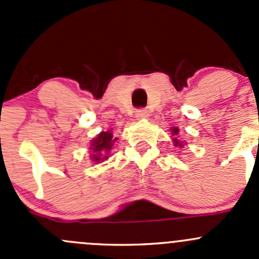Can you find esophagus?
<instances>
[{
  "mask_svg": "<svg viewBox=\"0 0 259 259\" xmlns=\"http://www.w3.org/2000/svg\"><path fill=\"white\" fill-rule=\"evenodd\" d=\"M135 115H137V119H146L149 116V113L145 109H139V110H137Z\"/></svg>",
  "mask_w": 259,
  "mask_h": 259,
  "instance_id": "1",
  "label": "esophagus"
}]
</instances>
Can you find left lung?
I'll use <instances>...</instances> for the list:
<instances>
[{
  "mask_svg": "<svg viewBox=\"0 0 259 259\" xmlns=\"http://www.w3.org/2000/svg\"><path fill=\"white\" fill-rule=\"evenodd\" d=\"M170 132H171V134H173V144H174V146H178V148L182 149L183 146H184V143L180 142V140L178 139L179 129L177 126H173V127H170Z\"/></svg>",
  "mask_w": 259,
  "mask_h": 259,
  "instance_id": "1",
  "label": "left lung"
}]
</instances>
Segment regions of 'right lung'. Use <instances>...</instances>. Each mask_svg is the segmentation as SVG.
Segmentation results:
<instances>
[{"label":"right lung","mask_w":259,"mask_h":259,"mask_svg":"<svg viewBox=\"0 0 259 259\" xmlns=\"http://www.w3.org/2000/svg\"><path fill=\"white\" fill-rule=\"evenodd\" d=\"M116 140L117 138L114 137L111 130L101 132L100 134L96 135V138H94L91 140L90 146H89V150H90V160L96 164L108 160V158L110 156L111 149H113Z\"/></svg>","instance_id":"1"}]
</instances>
